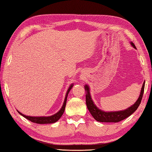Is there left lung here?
Listing matches in <instances>:
<instances>
[{"instance_id": "1", "label": "left lung", "mask_w": 152, "mask_h": 152, "mask_svg": "<svg viewBox=\"0 0 152 152\" xmlns=\"http://www.w3.org/2000/svg\"><path fill=\"white\" fill-rule=\"evenodd\" d=\"M132 46H133L134 48L136 47L133 43L131 42ZM85 91H86V104L89 112L93 115V117L98 122H118L120 121L124 120L126 118L130 116L132 114L135 112L137 108L140 105L141 102L143 97L144 88H145V82L143 84V86L141 88V93L139 95V97L137 99L134 105H132L131 107H130L128 109L120 111V112H105L103 111L99 110L94 104L92 99H91L90 93H89V88L87 85L85 86Z\"/></svg>"}]
</instances>
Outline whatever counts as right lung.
<instances>
[{
	"mask_svg": "<svg viewBox=\"0 0 152 152\" xmlns=\"http://www.w3.org/2000/svg\"><path fill=\"white\" fill-rule=\"evenodd\" d=\"M72 86H73V85H72L70 86H69L68 90H67V92L66 95V98H65V101L64 102V105H63V106H62L61 109L58 112L56 113L55 114L51 115V116H48V117H32V116H28V115H23V114H21V113H20V112H18L19 114H20L21 115H23L24 118H27L28 120H30L31 122H34V123H37V124L54 123V122H57V120H58L61 117L62 114H64V110H65V107H66V101H67V95H68L69 91H70V89L72 88Z\"/></svg>",
	"mask_w": 152,
	"mask_h": 152,
	"instance_id": "1",
	"label": "right lung"
}]
</instances>
